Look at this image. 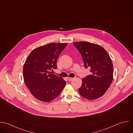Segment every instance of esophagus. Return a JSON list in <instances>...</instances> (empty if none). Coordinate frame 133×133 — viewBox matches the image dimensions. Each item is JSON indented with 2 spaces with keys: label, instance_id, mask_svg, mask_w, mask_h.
Masks as SVG:
<instances>
[{
  "label": "esophagus",
  "instance_id": "1",
  "mask_svg": "<svg viewBox=\"0 0 133 133\" xmlns=\"http://www.w3.org/2000/svg\"><path fill=\"white\" fill-rule=\"evenodd\" d=\"M67 79H68V80H69V81H71V80L73 79V78H71V77H67Z\"/></svg>",
  "mask_w": 133,
  "mask_h": 133
}]
</instances>
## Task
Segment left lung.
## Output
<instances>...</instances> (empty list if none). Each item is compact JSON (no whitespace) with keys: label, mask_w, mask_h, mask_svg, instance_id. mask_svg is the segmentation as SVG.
<instances>
[{"label":"left lung","mask_w":133,"mask_h":133,"mask_svg":"<svg viewBox=\"0 0 133 133\" xmlns=\"http://www.w3.org/2000/svg\"><path fill=\"white\" fill-rule=\"evenodd\" d=\"M81 53L84 66L89 67L91 75L82 80L80 94L89 100L97 99L106 93L112 83L114 67L112 60L101 45L87 41L74 42Z\"/></svg>","instance_id":"obj_1"}]
</instances>
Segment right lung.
Masks as SVG:
<instances>
[{
    "label": "right lung",
    "instance_id": "obj_1",
    "mask_svg": "<svg viewBox=\"0 0 133 133\" xmlns=\"http://www.w3.org/2000/svg\"><path fill=\"white\" fill-rule=\"evenodd\" d=\"M67 43H51L34 49L28 56L23 67L26 85L37 99L49 102L61 93L66 82L63 78L52 74L57 68L58 57Z\"/></svg>",
    "mask_w": 133,
    "mask_h": 133
}]
</instances>
